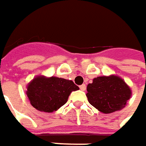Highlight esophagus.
<instances>
[{
    "label": "esophagus",
    "instance_id": "34e87169",
    "mask_svg": "<svg viewBox=\"0 0 146 146\" xmlns=\"http://www.w3.org/2000/svg\"><path fill=\"white\" fill-rule=\"evenodd\" d=\"M80 90L82 91H85V89H86V85L85 84H82L80 86Z\"/></svg>",
    "mask_w": 146,
    "mask_h": 146
}]
</instances>
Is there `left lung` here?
Here are the masks:
<instances>
[{"instance_id": "1", "label": "left lung", "mask_w": 146, "mask_h": 146, "mask_svg": "<svg viewBox=\"0 0 146 146\" xmlns=\"http://www.w3.org/2000/svg\"><path fill=\"white\" fill-rule=\"evenodd\" d=\"M88 102L104 114L120 110L131 98V89L119 76H99L88 84Z\"/></svg>"}]
</instances>
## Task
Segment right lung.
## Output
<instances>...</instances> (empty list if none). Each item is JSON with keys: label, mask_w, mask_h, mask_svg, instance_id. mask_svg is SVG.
Here are the masks:
<instances>
[{"label": "right lung", "mask_w": 146, "mask_h": 146, "mask_svg": "<svg viewBox=\"0 0 146 146\" xmlns=\"http://www.w3.org/2000/svg\"><path fill=\"white\" fill-rule=\"evenodd\" d=\"M78 89L79 87L71 80L38 76L27 85V95L34 108L50 113L62 106L70 93Z\"/></svg>", "instance_id": "add662e5"}]
</instances>
